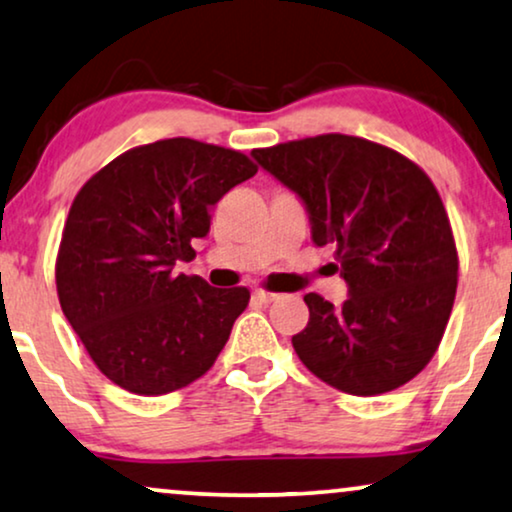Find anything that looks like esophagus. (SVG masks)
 Here are the masks:
<instances>
[{"label": "esophagus", "mask_w": 512, "mask_h": 512, "mask_svg": "<svg viewBox=\"0 0 512 512\" xmlns=\"http://www.w3.org/2000/svg\"><path fill=\"white\" fill-rule=\"evenodd\" d=\"M254 298L258 303H272V301H277V298H280V294H272V291H265V289H256Z\"/></svg>", "instance_id": "1"}]
</instances>
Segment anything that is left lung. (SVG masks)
<instances>
[{"label": "left lung", "instance_id": "left-lung-1", "mask_svg": "<svg viewBox=\"0 0 512 512\" xmlns=\"http://www.w3.org/2000/svg\"><path fill=\"white\" fill-rule=\"evenodd\" d=\"M305 204L317 247L348 284L341 308L305 294L310 320L291 338L317 378L381 395L435 355L459 282L440 192L411 159L367 138L324 134L251 152Z\"/></svg>", "mask_w": 512, "mask_h": 512}]
</instances>
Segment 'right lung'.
I'll return each mask as SVG.
<instances>
[{
  "mask_svg": "<svg viewBox=\"0 0 512 512\" xmlns=\"http://www.w3.org/2000/svg\"><path fill=\"white\" fill-rule=\"evenodd\" d=\"M237 150L167 138L126 150L82 185L56 258V289L86 353L136 395L185 388L216 362L249 303L247 287L216 289L176 275L207 237L211 209L256 174Z\"/></svg>",
  "mask_w": 512,
  "mask_h": 512,
  "instance_id": "add662e5",
  "label": "right lung"
}]
</instances>
